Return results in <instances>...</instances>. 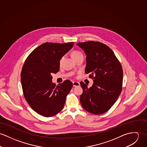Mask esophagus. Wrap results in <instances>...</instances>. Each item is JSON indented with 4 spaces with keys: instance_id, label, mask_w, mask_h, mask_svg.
Here are the masks:
<instances>
[{
    "instance_id": "34e87169",
    "label": "esophagus",
    "mask_w": 147,
    "mask_h": 147,
    "mask_svg": "<svg viewBox=\"0 0 147 147\" xmlns=\"http://www.w3.org/2000/svg\"><path fill=\"white\" fill-rule=\"evenodd\" d=\"M73 87H77L80 86V83L78 82H73Z\"/></svg>"
}]
</instances>
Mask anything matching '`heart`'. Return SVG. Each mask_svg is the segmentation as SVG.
Instances as JSON below:
<instances>
[{"label":"heart","instance_id":"heart-1","mask_svg":"<svg viewBox=\"0 0 147 147\" xmlns=\"http://www.w3.org/2000/svg\"><path fill=\"white\" fill-rule=\"evenodd\" d=\"M81 55H83V54L81 52H80V51H74V52L72 53V54H71V56H72V57L73 58V59H75L76 57H78V56H81ZM63 59H64V57H62L61 58V59L60 60V63H61V62H62Z\"/></svg>","mask_w":147,"mask_h":147}]
</instances>
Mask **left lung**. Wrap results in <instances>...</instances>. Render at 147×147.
Returning a JSON list of instances; mask_svg holds the SVG:
<instances>
[{
	"label": "left lung",
	"instance_id": "1",
	"mask_svg": "<svg viewBox=\"0 0 147 147\" xmlns=\"http://www.w3.org/2000/svg\"><path fill=\"white\" fill-rule=\"evenodd\" d=\"M86 55L85 73L94 83L90 87L83 82L80 96L82 107L94 114L107 112L119 97L122 88L123 70L113 51L106 45L94 41L77 44Z\"/></svg>",
	"mask_w": 147,
	"mask_h": 147
}]
</instances>
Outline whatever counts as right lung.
<instances>
[{
  "mask_svg": "<svg viewBox=\"0 0 147 147\" xmlns=\"http://www.w3.org/2000/svg\"><path fill=\"white\" fill-rule=\"evenodd\" d=\"M73 45L74 42L43 43L25 61L21 73L24 97L33 110L42 116H53L64 108L73 83L65 80L56 86L51 74L59 71L60 60Z\"/></svg>",
  "mask_w": 147,
  "mask_h": 147,
  "instance_id": "obj_1",
  "label": "right lung"
}]
</instances>
